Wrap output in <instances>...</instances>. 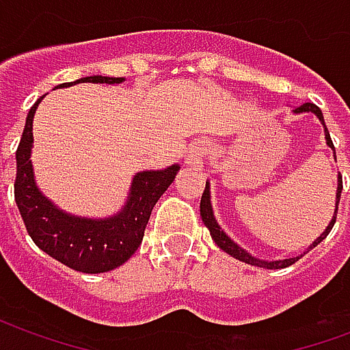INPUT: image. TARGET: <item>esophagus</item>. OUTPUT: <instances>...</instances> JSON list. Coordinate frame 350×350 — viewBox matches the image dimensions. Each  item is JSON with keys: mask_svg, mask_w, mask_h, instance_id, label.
I'll return each mask as SVG.
<instances>
[{"mask_svg": "<svg viewBox=\"0 0 350 350\" xmlns=\"http://www.w3.org/2000/svg\"><path fill=\"white\" fill-rule=\"evenodd\" d=\"M206 155H208V146H206L202 140L193 142V144L189 146L187 153H185V165L193 168H200Z\"/></svg>", "mask_w": 350, "mask_h": 350, "instance_id": "esophagus-1", "label": "esophagus"}]
</instances>
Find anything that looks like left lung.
<instances>
[{"label":"left lung","instance_id":"8db88e82","mask_svg":"<svg viewBox=\"0 0 350 350\" xmlns=\"http://www.w3.org/2000/svg\"><path fill=\"white\" fill-rule=\"evenodd\" d=\"M301 112H313V114L321 120V123L324 125V118H323V112H321V108L313 105V103H304L301 107L294 108V114H301ZM324 138H326V144L330 146L332 150H334V144H332V138H330V133L326 129V125H324ZM336 152V150H334ZM341 189H343V182H341V174L338 176V193H336V212H334V217H332L330 225L326 227L323 234L317 238L315 242L309 245V250H313L315 245L323 242L326 236L330 234L332 227H334V223H336V215H338V206H339V198H341ZM200 217H202V223H204L208 230H210V234H212V240L217 245H219L221 250L228 253L230 257L238 258V260H242L245 264H251V266H258V268H268V270H279V268H286V266H291L294 264L298 258L301 257H293V258H283V260H260V258L253 257L250 255L247 251L242 250L238 243H234L230 238H228L225 232H223V228L217 225V221L213 217V210H212V202H210V185L206 182V189L202 193V198H200Z\"/></svg>","mask_w":350,"mask_h":350}]
</instances>
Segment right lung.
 Masks as SVG:
<instances>
[{
	"label": "right lung",
	"mask_w": 350,
	"mask_h": 350,
	"mask_svg": "<svg viewBox=\"0 0 350 350\" xmlns=\"http://www.w3.org/2000/svg\"><path fill=\"white\" fill-rule=\"evenodd\" d=\"M79 82L120 84L123 79L114 77H86L77 82L59 84L67 88ZM42 99V97H41ZM41 99L29 108L26 127L16 150V180L14 200L24 219L27 234L35 245L72 270L84 273H103L122 266L138 250L144 238L146 225L155 202L174 182L180 167L165 170H142L133 178L127 202L112 217L88 219L59 210L42 195L33 178L31 146H33V114Z\"/></svg>",
	"instance_id": "add662e5"
}]
</instances>
